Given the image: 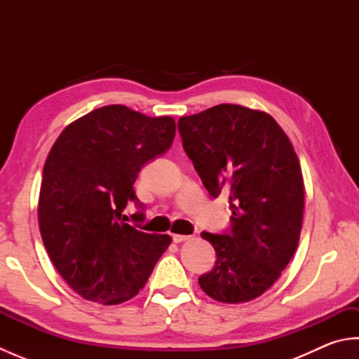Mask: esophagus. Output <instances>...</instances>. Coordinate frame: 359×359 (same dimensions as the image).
<instances>
[{
  "label": "esophagus",
  "instance_id": "esophagus-1",
  "mask_svg": "<svg viewBox=\"0 0 359 359\" xmlns=\"http://www.w3.org/2000/svg\"><path fill=\"white\" fill-rule=\"evenodd\" d=\"M171 238H172V241L175 243H180V242H184V241H188L189 238H191V236H187V234H171Z\"/></svg>",
  "mask_w": 359,
  "mask_h": 359
}]
</instances>
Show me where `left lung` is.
Here are the masks:
<instances>
[{
	"label": "left lung",
	"mask_w": 359,
	"mask_h": 359,
	"mask_svg": "<svg viewBox=\"0 0 359 359\" xmlns=\"http://www.w3.org/2000/svg\"><path fill=\"white\" fill-rule=\"evenodd\" d=\"M179 133L211 197L228 194L230 228L202 231L216 251L199 285L212 299H256L280 276L299 242L304 180L293 144L269 114L217 104L179 118Z\"/></svg>",
	"instance_id": "obj_1"
}]
</instances>
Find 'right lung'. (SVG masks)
Returning a JSON list of instances; mask_svg holds the SVG:
<instances>
[{
    "label": "right lung",
    "mask_w": 359,
    "mask_h": 359,
    "mask_svg": "<svg viewBox=\"0 0 359 359\" xmlns=\"http://www.w3.org/2000/svg\"><path fill=\"white\" fill-rule=\"evenodd\" d=\"M172 117H148L109 104L60 134L46 158L38 220L46 250L69 287L104 306L131 299L171 243L126 224L128 202L144 220L134 182L149 160L172 144Z\"/></svg>",
    "instance_id": "add662e5"
}]
</instances>
